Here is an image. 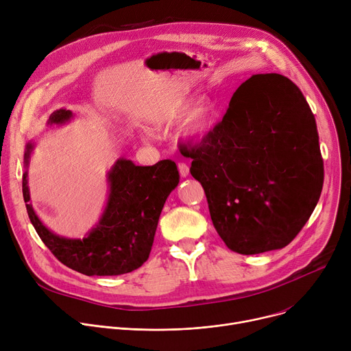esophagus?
Segmentation results:
<instances>
[{
	"label": "esophagus",
	"instance_id": "obj_1",
	"mask_svg": "<svg viewBox=\"0 0 351 351\" xmlns=\"http://www.w3.org/2000/svg\"><path fill=\"white\" fill-rule=\"evenodd\" d=\"M177 166H178V171H180L181 177H188V174H189V167H188V165L184 163V162H180Z\"/></svg>",
	"mask_w": 351,
	"mask_h": 351
}]
</instances>
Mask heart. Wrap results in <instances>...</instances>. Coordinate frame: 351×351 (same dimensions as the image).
Instances as JSON below:
<instances>
[{
	"mask_svg": "<svg viewBox=\"0 0 351 351\" xmlns=\"http://www.w3.org/2000/svg\"><path fill=\"white\" fill-rule=\"evenodd\" d=\"M191 104L184 103L178 107L177 114L184 115ZM217 108L210 100H204L192 108L188 119L181 127V136L188 141H198L205 138L216 125Z\"/></svg>",
	"mask_w": 351,
	"mask_h": 351,
	"instance_id": "obj_1",
	"label": "heart"
}]
</instances>
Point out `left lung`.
<instances>
[{
    "instance_id": "obj_1",
    "label": "left lung",
    "mask_w": 351,
    "mask_h": 351,
    "mask_svg": "<svg viewBox=\"0 0 351 351\" xmlns=\"http://www.w3.org/2000/svg\"><path fill=\"white\" fill-rule=\"evenodd\" d=\"M186 153L213 226L234 252L286 247L319 201L324 160L315 117L283 75H252L223 120Z\"/></svg>"
}]
</instances>
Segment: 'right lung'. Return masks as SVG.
<instances>
[{"mask_svg": "<svg viewBox=\"0 0 351 351\" xmlns=\"http://www.w3.org/2000/svg\"><path fill=\"white\" fill-rule=\"evenodd\" d=\"M72 111H54L49 124H64ZM34 145L27 143L25 167ZM110 193L106 209L84 239L54 234L32 208L27 171L22 177V192L29 219L45 245L65 266L86 276H119L142 266L150 254L158 221L170 192L178 185L180 174L171 160L153 166H135L120 159L108 171Z\"/></svg>", "mask_w": 351, "mask_h": 351, "instance_id": "obj_1", "label": "right lung"}]
</instances>
